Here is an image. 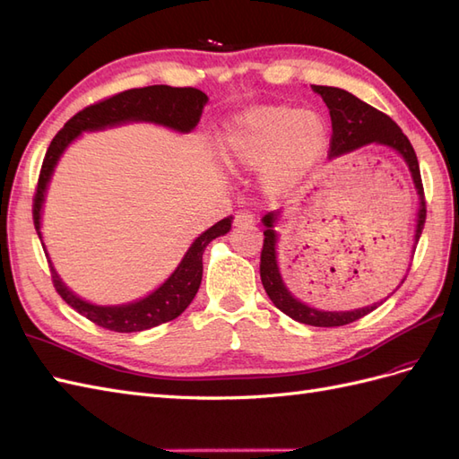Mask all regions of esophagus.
<instances>
[{
	"label": "esophagus",
	"mask_w": 459,
	"mask_h": 459,
	"mask_svg": "<svg viewBox=\"0 0 459 459\" xmlns=\"http://www.w3.org/2000/svg\"><path fill=\"white\" fill-rule=\"evenodd\" d=\"M255 219L252 213H238L237 217H234V227L237 229H244V227H250L254 225Z\"/></svg>",
	"instance_id": "34e87169"
}]
</instances>
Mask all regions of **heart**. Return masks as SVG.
I'll return each instance as SVG.
<instances>
[{
    "mask_svg": "<svg viewBox=\"0 0 459 459\" xmlns=\"http://www.w3.org/2000/svg\"><path fill=\"white\" fill-rule=\"evenodd\" d=\"M329 136L321 113L269 103L234 115L222 130L221 152L237 171H261V188L269 195H282L319 165Z\"/></svg>",
    "mask_w": 459,
    "mask_h": 459,
    "instance_id": "1",
    "label": "heart"
}]
</instances>
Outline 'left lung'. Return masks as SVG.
I'll list each match as a JSON object with an SVG mask.
<instances>
[{"mask_svg":"<svg viewBox=\"0 0 459 459\" xmlns=\"http://www.w3.org/2000/svg\"><path fill=\"white\" fill-rule=\"evenodd\" d=\"M311 88L316 94L323 98L331 113L333 140H331L329 160H334V157H340L350 152H356L363 146H368V143H378V146L394 150L405 161V165H408L417 198H419V207L415 215L413 247H411V254H413L419 237H421L423 227H425L427 207H425V194L421 185V173H419L417 155L413 152V146L410 143L408 136L402 133V128L392 121L388 115L371 108L369 103L361 101L359 98L350 94V91L342 88H334V86H311ZM281 217H282V209H277V212H269L267 215H264V219H261V222H264L265 227L264 230L265 240H264V250H261L259 274H261V282H264L265 292L271 298V302L282 313H286L290 319L304 325H311V326H342V325L353 323L361 319L363 316H368V313L377 309L383 302H386V299L394 294L405 281V274H402V269H400L398 273L400 277H396L394 284H392V287L395 288L394 291L371 306H363L358 309L329 311V309H317L313 306H307L306 302L298 299L290 290H288V286L281 274L279 254H277V247H279L277 225ZM398 278L401 279L400 281H397Z\"/></svg>","mask_w":459,"mask_h":459,"instance_id":"8db88e82","label":"left lung"}]
</instances>
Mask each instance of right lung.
<instances>
[{
	"instance_id": "obj_1",
	"label": "right lung",
	"mask_w": 459,
	"mask_h": 459,
	"mask_svg": "<svg viewBox=\"0 0 459 459\" xmlns=\"http://www.w3.org/2000/svg\"><path fill=\"white\" fill-rule=\"evenodd\" d=\"M207 101L209 98L198 88H173L157 84L121 91V94L82 109L71 121H67V125L59 130L49 143L42 163L40 178H38V190L34 195V227L38 238H40L44 246L46 255L49 257L42 237V213L46 195L51 177H54L56 167L61 161V155L67 152L74 140L81 138L82 133H100V130L115 128L128 123H152L175 130V133L180 134H188L198 126ZM230 227L232 217H225L215 222L213 227L204 230L190 244L175 271L155 290L143 298L134 299V302L117 306H98L88 302V299L81 298L65 284L61 274L56 271L49 259L51 273H54L51 274L54 277V286L73 309H76L91 323L103 326V329L115 333H140L153 329L157 325L173 321L190 306L202 284V255L207 244L219 237H225Z\"/></svg>"
}]
</instances>
